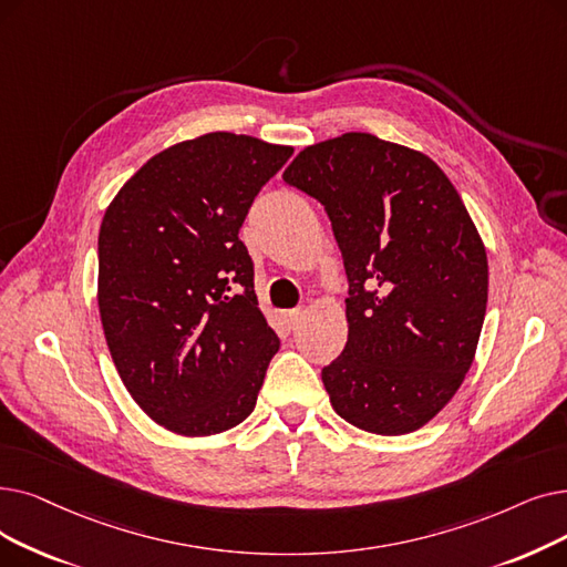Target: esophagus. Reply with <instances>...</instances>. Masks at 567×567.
I'll use <instances>...</instances> for the list:
<instances>
[{
    "mask_svg": "<svg viewBox=\"0 0 567 567\" xmlns=\"http://www.w3.org/2000/svg\"><path fill=\"white\" fill-rule=\"evenodd\" d=\"M282 317H285V324H287L289 329H297V327L301 324V319H303V308L287 310Z\"/></svg>",
    "mask_w": 567,
    "mask_h": 567,
    "instance_id": "1",
    "label": "esophagus"
}]
</instances>
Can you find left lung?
I'll use <instances>...</instances> for the list:
<instances>
[{
  "label": "left lung",
  "instance_id": "8db88e82",
  "mask_svg": "<svg viewBox=\"0 0 567 567\" xmlns=\"http://www.w3.org/2000/svg\"><path fill=\"white\" fill-rule=\"evenodd\" d=\"M282 181L324 206L350 282L348 342L322 368L333 410L378 435L422 429L486 315V250L458 192L424 153L363 132L308 145Z\"/></svg>",
  "mask_w": 567,
  "mask_h": 567
}]
</instances>
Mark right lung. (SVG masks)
<instances>
[{"label":"right lung","instance_id":"right-lung-1","mask_svg":"<svg viewBox=\"0 0 567 567\" xmlns=\"http://www.w3.org/2000/svg\"><path fill=\"white\" fill-rule=\"evenodd\" d=\"M293 147L213 132L166 147L122 185L100 229V315L138 408L181 435H215L255 410L280 348L238 238Z\"/></svg>","mask_w":567,"mask_h":567}]
</instances>
